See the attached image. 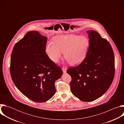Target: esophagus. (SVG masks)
I'll return each instance as SVG.
<instances>
[{
    "instance_id": "34e87169",
    "label": "esophagus",
    "mask_w": 124,
    "mask_h": 124,
    "mask_svg": "<svg viewBox=\"0 0 124 124\" xmlns=\"http://www.w3.org/2000/svg\"><path fill=\"white\" fill-rule=\"evenodd\" d=\"M62 70H63V73H66V71H67V69L66 68H62Z\"/></svg>"
}]
</instances>
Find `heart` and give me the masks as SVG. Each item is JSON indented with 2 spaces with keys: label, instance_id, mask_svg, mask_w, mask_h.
I'll return each instance as SVG.
<instances>
[{
  "label": "heart",
  "instance_id": "heart-1",
  "mask_svg": "<svg viewBox=\"0 0 124 124\" xmlns=\"http://www.w3.org/2000/svg\"><path fill=\"white\" fill-rule=\"evenodd\" d=\"M54 41L48 43L46 46L49 58L56 63L64 53L65 58L72 65H78L83 61L90 46L87 38L74 34L59 35L54 38Z\"/></svg>",
  "mask_w": 124,
  "mask_h": 124
}]
</instances>
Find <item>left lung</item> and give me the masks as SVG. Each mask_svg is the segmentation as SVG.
<instances>
[{"mask_svg": "<svg viewBox=\"0 0 124 124\" xmlns=\"http://www.w3.org/2000/svg\"><path fill=\"white\" fill-rule=\"evenodd\" d=\"M90 46L83 61L67 72L72 77L73 94L83 101L99 98L109 89L115 74L114 52L109 42L97 32L87 31Z\"/></svg>", "mask_w": 124, "mask_h": 124, "instance_id": "left-lung-1", "label": "left lung"}]
</instances>
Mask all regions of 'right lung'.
Wrapping results in <instances>:
<instances>
[{
  "mask_svg": "<svg viewBox=\"0 0 124 124\" xmlns=\"http://www.w3.org/2000/svg\"><path fill=\"white\" fill-rule=\"evenodd\" d=\"M47 38L38 31L27 32L13 47L10 74L16 86L24 96L37 102H45L56 92L55 82L63 72L46 52Z\"/></svg>",
  "mask_w": 124,
  "mask_h": 124,
  "instance_id": "add662e5",
  "label": "right lung"
}]
</instances>
